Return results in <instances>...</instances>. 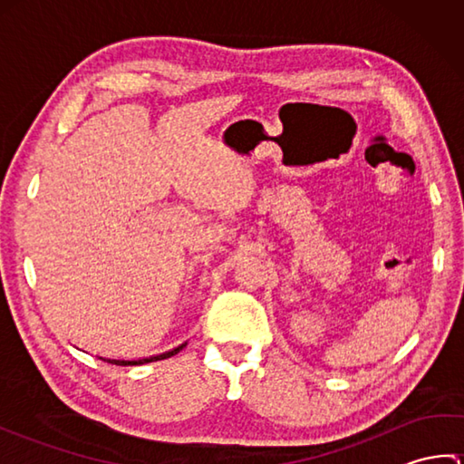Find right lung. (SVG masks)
Segmentation results:
<instances>
[{
  "instance_id": "1",
  "label": "right lung",
  "mask_w": 464,
  "mask_h": 464,
  "mask_svg": "<svg viewBox=\"0 0 464 464\" xmlns=\"http://www.w3.org/2000/svg\"><path fill=\"white\" fill-rule=\"evenodd\" d=\"M183 347H185V343H183V344H179V347H175L173 351H167V353H161V354H155V357H147V359H137V361H121V359H103V357H100V359H103V361H107V362H111V364H121V367H127V364H145V362H153V361L169 359V357H173V354H177V353H179V351H181Z\"/></svg>"
}]
</instances>
